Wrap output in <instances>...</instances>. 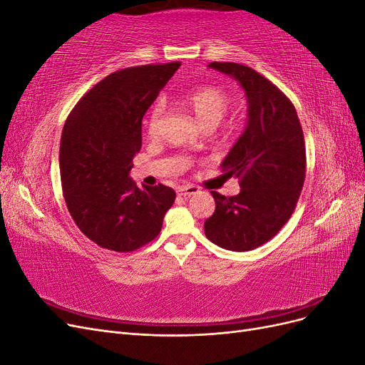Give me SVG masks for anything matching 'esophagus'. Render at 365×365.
I'll return each mask as SVG.
<instances>
[{"instance_id": "obj_1", "label": "esophagus", "mask_w": 365, "mask_h": 365, "mask_svg": "<svg viewBox=\"0 0 365 365\" xmlns=\"http://www.w3.org/2000/svg\"><path fill=\"white\" fill-rule=\"evenodd\" d=\"M178 195L180 196H190V195H195V193H197L200 192V189H197V187H195V185H181V187H178Z\"/></svg>"}]
</instances>
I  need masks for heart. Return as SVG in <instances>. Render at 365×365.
<instances>
[{
    "label": "heart",
    "mask_w": 365,
    "mask_h": 365,
    "mask_svg": "<svg viewBox=\"0 0 365 365\" xmlns=\"http://www.w3.org/2000/svg\"><path fill=\"white\" fill-rule=\"evenodd\" d=\"M180 103L189 109V111H192L195 117L201 121L204 128H215L227 114L231 98L224 90H220V88L205 85L182 94L180 97ZM163 113V103H157L153 106L148 120V132L150 135L157 134Z\"/></svg>",
    "instance_id": "1"
}]
</instances>
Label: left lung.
<instances>
[{"label": "left lung", "mask_w": 365, "mask_h": 365, "mask_svg": "<svg viewBox=\"0 0 365 365\" xmlns=\"http://www.w3.org/2000/svg\"><path fill=\"white\" fill-rule=\"evenodd\" d=\"M239 82L245 91L247 125L220 168L239 178L240 192H212L216 208L204 222L208 240L224 250L263 245L288 222L306 175L303 129L291 101L262 74L235 62L208 65Z\"/></svg>", "instance_id": "obj_1"}]
</instances>
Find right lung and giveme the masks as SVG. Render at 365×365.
Masks as SVG:
<instances>
[{
  "label": "right lung",
  "instance_id": "obj_1",
  "mask_svg": "<svg viewBox=\"0 0 365 365\" xmlns=\"http://www.w3.org/2000/svg\"><path fill=\"white\" fill-rule=\"evenodd\" d=\"M180 65L109 74L65 121L59 149L63 197L76 225L98 247L129 252L146 245L175 202L170 187L138 189L129 172L141 149V120Z\"/></svg>",
  "mask_w": 365,
  "mask_h": 365
}]
</instances>
